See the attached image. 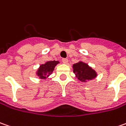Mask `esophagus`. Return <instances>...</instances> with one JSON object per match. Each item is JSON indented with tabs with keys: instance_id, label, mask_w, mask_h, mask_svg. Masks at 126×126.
Returning <instances> with one entry per match:
<instances>
[{
	"instance_id": "esophagus-1",
	"label": "esophagus",
	"mask_w": 126,
	"mask_h": 126,
	"mask_svg": "<svg viewBox=\"0 0 126 126\" xmlns=\"http://www.w3.org/2000/svg\"><path fill=\"white\" fill-rule=\"evenodd\" d=\"M62 62H63L64 64H67V63H68V60H67V59H65V58L62 59Z\"/></svg>"
}]
</instances>
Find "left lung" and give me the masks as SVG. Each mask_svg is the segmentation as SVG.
I'll return each instance as SVG.
<instances>
[{"mask_svg":"<svg viewBox=\"0 0 126 126\" xmlns=\"http://www.w3.org/2000/svg\"><path fill=\"white\" fill-rule=\"evenodd\" d=\"M73 71L78 80L82 82L94 80L98 76L96 71L92 66L82 61L73 64Z\"/></svg>","mask_w":126,"mask_h":126,"instance_id":"8db88e82","label":"left lung"}]
</instances>
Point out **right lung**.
<instances>
[{
	"label": "right lung",
	"instance_id": "1",
	"mask_svg": "<svg viewBox=\"0 0 126 126\" xmlns=\"http://www.w3.org/2000/svg\"><path fill=\"white\" fill-rule=\"evenodd\" d=\"M60 62L59 61H48L44 64H42L39 66L37 71L36 76H37L38 78L41 80H46L53 73L55 67Z\"/></svg>",
	"mask_w": 126,
	"mask_h": 126
}]
</instances>
